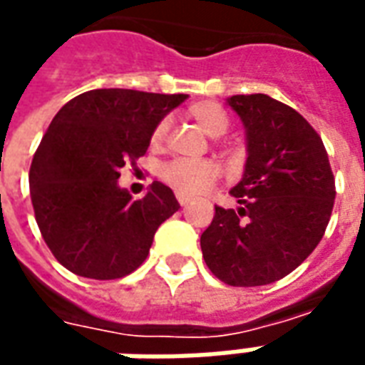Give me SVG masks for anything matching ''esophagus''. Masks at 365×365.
Wrapping results in <instances>:
<instances>
[{
  "label": "esophagus",
  "instance_id": "esophagus-1",
  "mask_svg": "<svg viewBox=\"0 0 365 365\" xmlns=\"http://www.w3.org/2000/svg\"><path fill=\"white\" fill-rule=\"evenodd\" d=\"M175 199H178V203L182 205V207H185V205L190 203V197H185V195H180V193H178V195H175Z\"/></svg>",
  "mask_w": 365,
  "mask_h": 365
}]
</instances>
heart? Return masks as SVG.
Listing matches in <instances>:
<instances>
[{
	"label": "heart",
	"mask_w": 365,
	"mask_h": 365,
	"mask_svg": "<svg viewBox=\"0 0 365 365\" xmlns=\"http://www.w3.org/2000/svg\"><path fill=\"white\" fill-rule=\"evenodd\" d=\"M190 118L210 137H220L230 128V118L222 108L215 102H199L187 110ZM168 121L160 120L150 131V147L160 148L166 141ZM160 180L180 195L193 197L209 191L220 178V166L212 160H190V158H174L164 162L158 170Z\"/></svg>",
	"instance_id": "b5f03b06"
}]
</instances>
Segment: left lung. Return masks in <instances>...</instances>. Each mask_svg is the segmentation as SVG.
Returning a JSON list of instances; mask_svg holds the SVG:
<instances>
[{
	"mask_svg": "<svg viewBox=\"0 0 365 365\" xmlns=\"http://www.w3.org/2000/svg\"><path fill=\"white\" fill-rule=\"evenodd\" d=\"M228 104L247 131L244 178L230 191L240 209L215 205L201 250L224 284L265 286L317 247L333 212L334 175L319 133L294 108L267 94H236Z\"/></svg>",
	"mask_w": 365,
	"mask_h": 365,
	"instance_id": "obj_1",
	"label": "left lung"
}]
</instances>
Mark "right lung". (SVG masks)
I'll use <instances>...</instances> for the list:
<instances>
[{
    "instance_id": "right-lung-1",
    "label": "right lung",
    "mask_w": 365,
    "mask_h": 365,
    "mask_svg": "<svg viewBox=\"0 0 365 365\" xmlns=\"http://www.w3.org/2000/svg\"><path fill=\"white\" fill-rule=\"evenodd\" d=\"M185 98L96 88L69 100L48 125L29 185L40 234L67 271L114 280L143 265L155 232L180 205L160 182L133 201L118 178L147 153L153 128Z\"/></svg>"
}]
</instances>
